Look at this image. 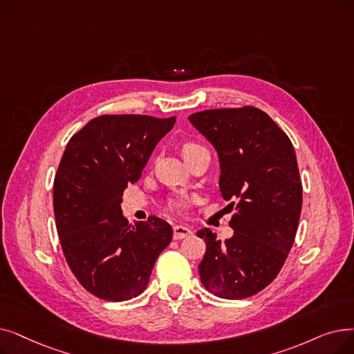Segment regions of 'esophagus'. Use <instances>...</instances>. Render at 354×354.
Segmentation results:
<instances>
[{"mask_svg":"<svg viewBox=\"0 0 354 354\" xmlns=\"http://www.w3.org/2000/svg\"><path fill=\"white\" fill-rule=\"evenodd\" d=\"M191 234H192V230L189 227H187V225L176 224L174 227V239L175 240H182V239H185V237H188Z\"/></svg>","mask_w":354,"mask_h":354,"instance_id":"esophagus-1","label":"esophagus"}]
</instances>
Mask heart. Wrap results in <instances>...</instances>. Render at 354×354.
Returning <instances> with one entry per match:
<instances>
[{
  "instance_id": "b5f03b06",
  "label": "heart",
  "mask_w": 354,
  "mask_h": 354,
  "mask_svg": "<svg viewBox=\"0 0 354 354\" xmlns=\"http://www.w3.org/2000/svg\"><path fill=\"white\" fill-rule=\"evenodd\" d=\"M203 150H207V149H205L203 145H199V143L192 142V140L183 142V143L180 145V151H182V155H183V158H185V159H188V158L196 155L198 151H203ZM169 205H171V208H172L174 211L182 212L183 209L187 208V201H185V199H182V198H176V199H172L171 204H169Z\"/></svg>"
}]
</instances>
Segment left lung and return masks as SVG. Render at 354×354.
Returning <instances> with one entry per match:
<instances>
[{
    "instance_id": "obj_1",
    "label": "left lung",
    "mask_w": 354,
    "mask_h": 354,
    "mask_svg": "<svg viewBox=\"0 0 354 354\" xmlns=\"http://www.w3.org/2000/svg\"><path fill=\"white\" fill-rule=\"evenodd\" d=\"M189 121L217 149L220 189L233 211L232 239L209 228L198 270L207 290L224 299L249 298L279 274L295 241L302 182L294 146L278 124L256 106L205 110Z\"/></svg>"
}]
</instances>
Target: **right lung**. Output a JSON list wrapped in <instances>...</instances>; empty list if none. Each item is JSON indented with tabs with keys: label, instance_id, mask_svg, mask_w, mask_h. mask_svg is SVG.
Segmentation results:
<instances>
[{
	"label": "right lung",
	"instance_id": "add662e5",
	"mask_svg": "<svg viewBox=\"0 0 354 354\" xmlns=\"http://www.w3.org/2000/svg\"><path fill=\"white\" fill-rule=\"evenodd\" d=\"M176 117L104 114L92 118L66 145L53 182L60 245L75 278L92 295L127 301L149 283L174 230L150 215L129 224L122 194L140 179L153 149Z\"/></svg>",
	"mask_w": 354,
	"mask_h": 354
}]
</instances>
